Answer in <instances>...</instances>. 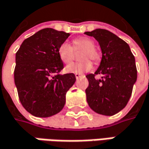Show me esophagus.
Listing matches in <instances>:
<instances>
[{"label":"esophagus","mask_w":149,"mask_h":149,"mask_svg":"<svg viewBox=\"0 0 149 149\" xmlns=\"http://www.w3.org/2000/svg\"><path fill=\"white\" fill-rule=\"evenodd\" d=\"M81 76H82V74H80V73H75V77H76V78H77H77H79Z\"/></svg>","instance_id":"esophagus-1"}]
</instances>
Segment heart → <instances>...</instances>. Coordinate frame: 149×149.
I'll list each match as a JSON object with an SVG mask.
<instances>
[{
  "label": "heart",
  "mask_w": 149,
  "mask_h": 149,
  "mask_svg": "<svg viewBox=\"0 0 149 149\" xmlns=\"http://www.w3.org/2000/svg\"><path fill=\"white\" fill-rule=\"evenodd\" d=\"M72 43L73 47L67 42H63L60 45L58 48V55L60 59L66 64L70 63L74 58V49L77 50L83 49L80 55V59L83 61L69 64L66 66V72L69 73H83L85 72L91 71L93 63L89 60H93V61L97 62L100 59L99 52L94 48V42L89 38L81 37L75 39Z\"/></svg>",
  "instance_id": "1"
}]
</instances>
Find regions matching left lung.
Masks as SVG:
<instances>
[{
  "label": "left lung",
  "instance_id": "8db88e82",
  "mask_svg": "<svg viewBox=\"0 0 149 149\" xmlns=\"http://www.w3.org/2000/svg\"><path fill=\"white\" fill-rule=\"evenodd\" d=\"M85 33L99 42L102 51L99 68L86 76L87 102L94 112L113 116L126 107L132 95L137 77L135 57L127 43L109 31L97 29ZM97 74L100 79L94 77Z\"/></svg>",
  "mask_w": 149,
  "mask_h": 149
}]
</instances>
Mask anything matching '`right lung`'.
I'll return each instance as SVG.
<instances>
[{
	"label": "right lung",
	"instance_id": "right-lung-1",
	"mask_svg": "<svg viewBox=\"0 0 149 149\" xmlns=\"http://www.w3.org/2000/svg\"><path fill=\"white\" fill-rule=\"evenodd\" d=\"M69 36L63 31L44 29L24 40L16 53L14 82L18 97L34 116L59 113L65 105L66 92L75 83L73 73L58 74L64 68L58 48Z\"/></svg>",
	"mask_w": 149,
	"mask_h": 149
}]
</instances>
